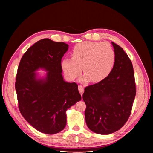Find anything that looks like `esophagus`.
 <instances>
[{
	"mask_svg": "<svg viewBox=\"0 0 153 153\" xmlns=\"http://www.w3.org/2000/svg\"><path fill=\"white\" fill-rule=\"evenodd\" d=\"M78 91H79L80 94L82 96L84 92V87L82 85H78Z\"/></svg>",
	"mask_w": 153,
	"mask_h": 153,
	"instance_id": "obj_1",
	"label": "esophagus"
}]
</instances>
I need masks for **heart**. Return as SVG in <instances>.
Returning <instances> with one entry per match:
<instances>
[{
    "mask_svg": "<svg viewBox=\"0 0 153 153\" xmlns=\"http://www.w3.org/2000/svg\"><path fill=\"white\" fill-rule=\"evenodd\" d=\"M73 57L64 58L62 68L69 80H73L82 71L85 74L81 81L98 82L107 77L115 61V53L108 43L84 41L72 51Z\"/></svg>",
    "mask_w": 153,
    "mask_h": 153,
    "instance_id": "obj_1",
    "label": "heart"
}]
</instances>
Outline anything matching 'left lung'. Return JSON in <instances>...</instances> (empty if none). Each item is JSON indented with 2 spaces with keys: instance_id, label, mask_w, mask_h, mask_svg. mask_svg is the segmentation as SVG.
Here are the masks:
<instances>
[{
  "instance_id": "1",
  "label": "left lung",
  "mask_w": 153,
  "mask_h": 153,
  "mask_svg": "<svg viewBox=\"0 0 153 153\" xmlns=\"http://www.w3.org/2000/svg\"><path fill=\"white\" fill-rule=\"evenodd\" d=\"M115 61L109 75L85 88L87 127L100 135L117 131L126 123L135 98L136 86L132 63L123 49L112 42Z\"/></svg>"
}]
</instances>
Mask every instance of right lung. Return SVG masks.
<instances>
[{
	"instance_id": "1",
	"label": "right lung",
	"mask_w": 153,
	"mask_h": 153,
	"mask_svg": "<svg viewBox=\"0 0 153 153\" xmlns=\"http://www.w3.org/2000/svg\"><path fill=\"white\" fill-rule=\"evenodd\" d=\"M69 45L46 38L38 41L23 55L18 68L15 89L22 116L37 130L57 133L65 128L66 111L81 100L75 82L64 81L61 59ZM47 73L39 77L35 71Z\"/></svg>"
}]
</instances>
